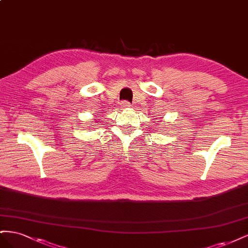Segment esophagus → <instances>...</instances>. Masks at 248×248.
Segmentation results:
<instances>
[{
    "instance_id": "1",
    "label": "esophagus",
    "mask_w": 248,
    "mask_h": 248,
    "mask_svg": "<svg viewBox=\"0 0 248 248\" xmlns=\"http://www.w3.org/2000/svg\"><path fill=\"white\" fill-rule=\"evenodd\" d=\"M121 107H122L123 108H129L131 107V104H130V102H128V101H123V102L121 103Z\"/></svg>"
}]
</instances>
